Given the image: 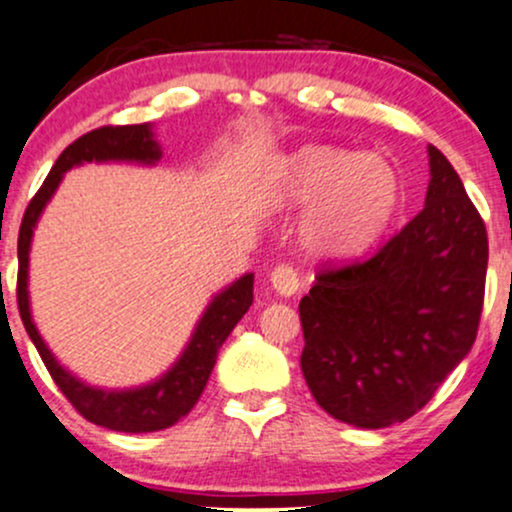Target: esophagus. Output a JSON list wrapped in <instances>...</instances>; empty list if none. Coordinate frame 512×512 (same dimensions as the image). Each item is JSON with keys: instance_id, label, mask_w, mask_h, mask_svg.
<instances>
[{"instance_id": "34e87169", "label": "esophagus", "mask_w": 512, "mask_h": 512, "mask_svg": "<svg viewBox=\"0 0 512 512\" xmlns=\"http://www.w3.org/2000/svg\"><path fill=\"white\" fill-rule=\"evenodd\" d=\"M272 286L274 291L279 293V296H293V293L298 291V286H301V281H298V272L291 267V264H279V267L272 272Z\"/></svg>"}]
</instances>
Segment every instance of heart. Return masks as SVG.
<instances>
[{"label":"heart","mask_w":512,"mask_h":512,"mask_svg":"<svg viewBox=\"0 0 512 512\" xmlns=\"http://www.w3.org/2000/svg\"><path fill=\"white\" fill-rule=\"evenodd\" d=\"M279 195L291 207L310 204L301 226L305 248L344 257L383 236L399 209L402 185L383 156L305 144L286 158Z\"/></svg>","instance_id":"b5f03b06"}]
</instances>
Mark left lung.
Instances as JSON below:
<instances>
[{
    "label": "left lung",
    "mask_w": 512,
    "mask_h": 512,
    "mask_svg": "<svg viewBox=\"0 0 512 512\" xmlns=\"http://www.w3.org/2000/svg\"><path fill=\"white\" fill-rule=\"evenodd\" d=\"M428 166L424 209L366 262L322 269L298 305L305 383L349 426L407 421L477 339L486 226L436 146Z\"/></svg>",
    "instance_id": "obj_1"
}]
</instances>
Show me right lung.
I'll return each mask as SVG.
<instances>
[{"label":"right lung","instance_id":"obj_1","mask_svg":"<svg viewBox=\"0 0 512 512\" xmlns=\"http://www.w3.org/2000/svg\"><path fill=\"white\" fill-rule=\"evenodd\" d=\"M161 156V144L156 142L154 127L149 122L93 129L62 151L38 195L28 204L19 231V289H16V298H19V313L28 337L48 366L52 380L64 392V397L74 404V409L91 424L122 433L163 431V428L178 424L182 416L190 414V409L195 407L199 395L207 387L221 344L226 342L228 334L233 332L240 317L248 313L252 305L255 274H243L211 298V303L199 317L190 342L166 373L139 387L105 390V387L88 385L81 378H76L72 370H67L57 361L50 346L40 337L33 322L31 298H28V260H31L28 255H31L35 226H38L40 216H43L67 170L91 161H125L156 166Z\"/></svg>","mask_w":512,"mask_h":512}]
</instances>
